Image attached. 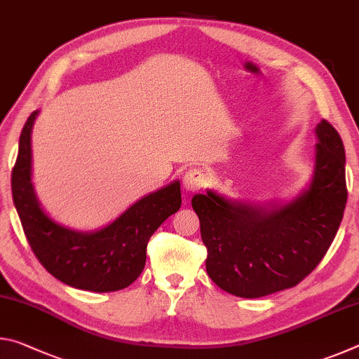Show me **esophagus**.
<instances>
[{
  "label": "esophagus",
  "mask_w": 359,
  "mask_h": 359,
  "mask_svg": "<svg viewBox=\"0 0 359 359\" xmlns=\"http://www.w3.org/2000/svg\"><path fill=\"white\" fill-rule=\"evenodd\" d=\"M208 184V175L199 168H193L184 175V187L190 191L201 190Z\"/></svg>",
  "instance_id": "esophagus-1"
}]
</instances>
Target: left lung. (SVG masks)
<instances>
[{"mask_svg": "<svg viewBox=\"0 0 359 359\" xmlns=\"http://www.w3.org/2000/svg\"><path fill=\"white\" fill-rule=\"evenodd\" d=\"M315 135L311 185L293 201L252 204L212 190L193 196L208 248L205 269L222 290L239 297L277 293L304 280L323 259L348 193L339 133L321 120Z\"/></svg>", "mask_w": 359, "mask_h": 359, "instance_id": "obj_1", "label": "left lung"}]
</instances>
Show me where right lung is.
Instances as JSON below:
<instances>
[{"label": "right lung", "instance_id": "add662e5", "mask_svg": "<svg viewBox=\"0 0 359 359\" xmlns=\"http://www.w3.org/2000/svg\"><path fill=\"white\" fill-rule=\"evenodd\" d=\"M38 114L34 111L23 126L11 179L12 199L29 247L39 263L69 287L95 293L130 287L144 271L151 234L180 209V182L141 198L98 231L66 228L41 208L32 182V130Z\"/></svg>", "mask_w": 359, "mask_h": 359}]
</instances>
